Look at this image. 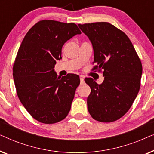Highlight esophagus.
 I'll use <instances>...</instances> for the list:
<instances>
[{"mask_svg":"<svg viewBox=\"0 0 154 154\" xmlns=\"http://www.w3.org/2000/svg\"><path fill=\"white\" fill-rule=\"evenodd\" d=\"M80 81H81V84H83L84 83V78L83 75H81V76H80Z\"/></svg>","mask_w":154,"mask_h":154,"instance_id":"1","label":"esophagus"}]
</instances>
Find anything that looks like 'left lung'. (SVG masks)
Returning a JSON list of instances; mask_svg holds the SVG:
<instances>
[{
    "label": "left lung",
    "mask_w": 154,
    "mask_h": 154,
    "mask_svg": "<svg viewBox=\"0 0 154 154\" xmlns=\"http://www.w3.org/2000/svg\"><path fill=\"white\" fill-rule=\"evenodd\" d=\"M88 37L94 51L93 70H103L99 85L92 78L88 109L96 121L110 123L123 116L131 107L140 88L141 61L126 34L108 22L78 25Z\"/></svg>",
    "instance_id": "obj_1"
}]
</instances>
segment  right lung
Masks as SVG:
<instances>
[{
	"label": "right lung",
	"instance_id": "right-lung-1",
	"mask_svg": "<svg viewBox=\"0 0 154 154\" xmlns=\"http://www.w3.org/2000/svg\"><path fill=\"white\" fill-rule=\"evenodd\" d=\"M81 33L73 23L42 20L23 39L13 66L14 85L21 103L41 123H57L70 111L79 76L58 77L54 68L64 44Z\"/></svg>",
	"mask_w": 154,
	"mask_h": 154
}]
</instances>
